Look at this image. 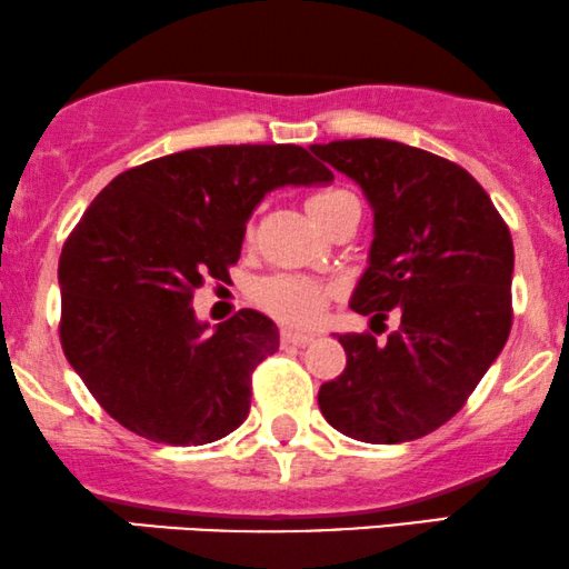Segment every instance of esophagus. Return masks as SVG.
I'll return each mask as SVG.
<instances>
[{
    "label": "esophagus",
    "instance_id": "1",
    "mask_svg": "<svg viewBox=\"0 0 569 569\" xmlns=\"http://www.w3.org/2000/svg\"><path fill=\"white\" fill-rule=\"evenodd\" d=\"M279 338H282V343H292V346H306L313 340L311 332H298V330H282L279 332Z\"/></svg>",
    "mask_w": 569,
    "mask_h": 569
}]
</instances>
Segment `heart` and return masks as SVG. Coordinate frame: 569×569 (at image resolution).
Segmentation results:
<instances>
[{"mask_svg": "<svg viewBox=\"0 0 569 569\" xmlns=\"http://www.w3.org/2000/svg\"><path fill=\"white\" fill-rule=\"evenodd\" d=\"M349 197V191L343 189H330L322 193H313L309 199V216L322 226L327 212L336 207L340 199ZM330 287L317 282V279L298 277V273H273V277L260 279L252 287V298L263 311H269L271 317H277L279 322L306 327L313 325L322 317V309L330 298Z\"/></svg>", "mask_w": 569, "mask_h": 569, "instance_id": "1", "label": "heart"}]
</instances>
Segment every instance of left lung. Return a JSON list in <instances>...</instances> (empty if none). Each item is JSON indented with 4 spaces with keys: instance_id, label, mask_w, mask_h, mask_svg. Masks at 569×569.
I'll return each instance as SVG.
<instances>
[{
    "instance_id": "8db88e82",
    "label": "left lung",
    "mask_w": 569,
    "mask_h": 569,
    "mask_svg": "<svg viewBox=\"0 0 569 569\" xmlns=\"http://www.w3.org/2000/svg\"><path fill=\"white\" fill-rule=\"evenodd\" d=\"M372 210L367 269L349 306L397 330L378 343L343 332L346 370L319 389L332 429L370 445L420 439L447 423L511 332L509 226L463 167L386 138L313 143Z\"/></svg>"
}]
</instances>
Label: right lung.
I'll use <instances>...</instances> for the list:
<instances>
[{"label":"right lung","mask_w":569,"mask_h":569,"mask_svg":"<svg viewBox=\"0 0 569 569\" xmlns=\"http://www.w3.org/2000/svg\"><path fill=\"white\" fill-rule=\"evenodd\" d=\"M332 178L292 143L204 146L132 167L92 199L60 252V343L113 420L180 447L244 423L279 330L252 309L210 330L193 290L229 279L266 193Z\"/></svg>","instance_id":"right-lung-1"}]
</instances>
